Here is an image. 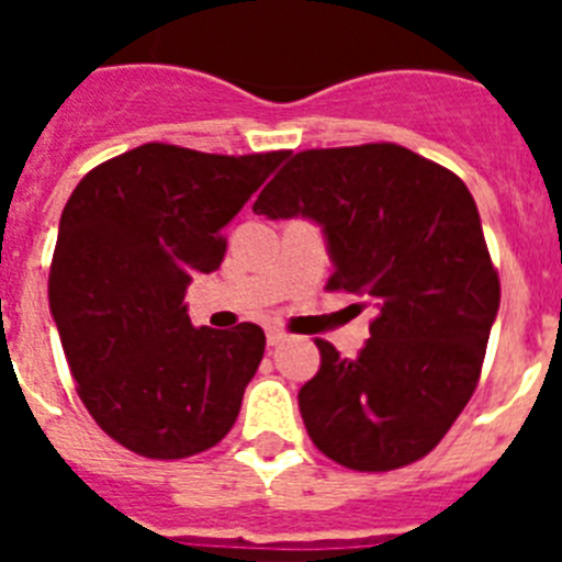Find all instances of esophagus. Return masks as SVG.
Instances as JSON below:
<instances>
[{"label":"esophagus","instance_id":"esophagus-1","mask_svg":"<svg viewBox=\"0 0 562 562\" xmlns=\"http://www.w3.org/2000/svg\"><path fill=\"white\" fill-rule=\"evenodd\" d=\"M284 340H286V331L276 329V326L267 329V342H270V346H278V342H284Z\"/></svg>","mask_w":562,"mask_h":562}]
</instances>
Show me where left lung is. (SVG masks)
Masks as SVG:
<instances>
[{"label": "left lung", "mask_w": 562, "mask_h": 562, "mask_svg": "<svg viewBox=\"0 0 562 562\" xmlns=\"http://www.w3.org/2000/svg\"><path fill=\"white\" fill-rule=\"evenodd\" d=\"M267 220L321 225L329 286L376 310L357 357L317 340L297 391L315 448L360 473L428 456L475 391L501 284L473 193L394 143L295 154L258 193Z\"/></svg>", "instance_id": "obj_1"}]
</instances>
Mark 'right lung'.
I'll return each instance as SVG.
<instances>
[{
    "instance_id": "add662e5",
    "label": "right lung",
    "mask_w": 562,
    "mask_h": 562,
    "mask_svg": "<svg viewBox=\"0 0 562 562\" xmlns=\"http://www.w3.org/2000/svg\"><path fill=\"white\" fill-rule=\"evenodd\" d=\"M286 157L146 143L92 168L67 200L49 312L78 396L132 453L186 459L233 428L265 331L191 326L186 290L222 265V227Z\"/></svg>"
}]
</instances>
